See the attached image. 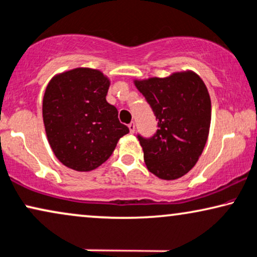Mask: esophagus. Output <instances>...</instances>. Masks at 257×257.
I'll list each match as a JSON object with an SVG mask.
<instances>
[{
    "instance_id": "34e87169",
    "label": "esophagus",
    "mask_w": 257,
    "mask_h": 257,
    "mask_svg": "<svg viewBox=\"0 0 257 257\" xmlns=\"http://www.w3.org/2000/svg\"><path fill=\"white\" fill-rule=\"evenodd\" d=\"M128 128H129V131H131L132 134H134V133H135V123H134V122L129 123Z\"/></svg>"
}]
</instances>
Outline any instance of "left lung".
Here are the masks:
<instances>
[{"mask_svg":"<svg viewBox=\"0 0 257 257\" xmlns=\"http://www.w3.org/2000/svg\"><path fill=\"white\" fill-rule=\"evenodd\" d=\"M154 111L157 134L138 135L148 171L173 180L192 170L203 153L211 123V99L203 79L193 71L165 78L134 80Z\"/></svg>","mask_w":257,"mask_h":257,"instance_id":"8db88e82","label":"left lung"}]
</instances>
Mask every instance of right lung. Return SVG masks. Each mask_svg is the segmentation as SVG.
I'll list each match as a JSON object with an SVG mask.
<instances>
[{
    "mask_svg": "<svg viewBox=\"0 0 257 257\" xmlns=\"http://www.w3.org/2000/svg\"><path fill=\"white\" fill-rule=\"evenodd\" d=\"M109 78L99 70L77 67L54 76L42 100L48 144L58 160L78 172L99 167L129 128L106 102Z\"/></svg>",
    "mask_w": 257,
    "mask_h": 257,
    "instance_id": "right-lung-1",
    "label": "right lung"
}]
</instances>
